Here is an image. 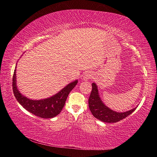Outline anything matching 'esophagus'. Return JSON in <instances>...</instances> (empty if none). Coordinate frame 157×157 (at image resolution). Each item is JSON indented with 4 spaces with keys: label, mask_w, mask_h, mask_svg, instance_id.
<instances>
[{
    "label": "esophagus",
    "mask_w": 157,
    "mask_h": 157,
    "mask_svg": "<svg viewBox=\"0 0 157 157\" xmlns=\"http://www.w3.org/2000/svg\"><path fill=\"white\" fill-rule=\"evenodd\" d=\"M92 78H93V76H92V74L91 73H86L84 75L83 79L84 81H87V80H89V79H91Z\"/></svg>",
    "instance_id": "esophagus-1"
}]
</instances>
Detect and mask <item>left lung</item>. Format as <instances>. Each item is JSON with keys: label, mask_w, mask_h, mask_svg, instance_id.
<instances>
[{"label": "left lung", "mask_w": 157, "mask_h": 157, "mask_svg": "<svg viewBox=\"0 0 157 157\" xmlns=\"http://www.w3.org/2000/svg\"><path fill=\"white\" fill-rule=\"evenodd\" d=\"M89 107L95 118L108 123H116L123 120L134 112L137 108L135 107L125 112H116L111 109L101 100L98 86L95 83H92V91L89 98Z\"/></svg>", "instance_id": "1"}]
</instances>
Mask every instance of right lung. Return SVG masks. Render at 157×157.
Returning <instances> with one entry per match:
<instances>
[{"label":"right lung","mask_w":157,"mask_h":157,"mask_svg":"<svg viewBox=\"0 0 157 157\" xmlns=\"http://www.w3.org/2000/svg\"><path fill=\"white\" fill-rule=\"evenodd\" d=\"M16 68L17 66L12 79L13 92L16 99L29 112L42 118H52L57 116L62 111L68 94L78 82V79L71 82L57 94L50 98L41 100H32L21 94L18 91L17 86Z\"/></svg>","instance_id":"right-lung-1"}]
</instances>
